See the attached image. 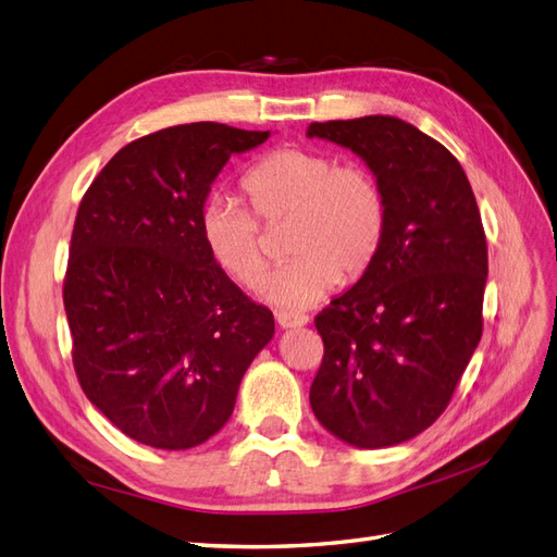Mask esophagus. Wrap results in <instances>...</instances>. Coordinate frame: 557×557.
Returning a JSON list of instances; mask_svg holds the SVG:
<instances>
[{"mask_svg": "<svg viewBox=\"0 0 557 557\" xmlns=\"http://www.w3.org/2000/svg\"><path fill=\"white\" fill-rule=\"evenodd\" d=\"M276 323H278L283 330H295V327H305V325L309 323V318L301 315V313L278 311V313H276Z\"/></svg>", "mask_w": 557, "mask_h": 557, "instance_id": "1", "label": "esophagus"}]
</instances>
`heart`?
<instances>
[{
  "label": "heart",
  "instance_id": "heart-1",
  "mask_svg": "<svg viewBox=\"0 0 557 557\" xmlns=\"http://www.w3.org/2000/svg\"><path fill=\"white\" fill-rule=\"evenodd\" d=\"M244 190L262 221L295 218L288 242L295 258L272 269L260 283V297L272 307L309 309L342 276L364 274L379 256L387 205L381 183L362 166H339L323 150L288 146L252 164ZM199 232L221 272L246 288L260 281V221L242 199L211 195L199 213Z\"/></svg>",
  "mask_w": 557,
  "mask_h": 557
}]
</instances>
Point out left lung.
I'll use <instances>...</instances> for the list:
<instances>
[{
    "mask_svg": "<svg viewBox=\"0 0 557 557\" xmlns=\"http://www.w3.org/2000/svg\"><path fill=\"white\" fill-rule=\"evenodd\" d=\"M307 137L356 153L387 205L379 256L315 318L325 356L311 409L344 444L397 446L444 413L481 342L487 246L476 197L450 150L401 117L311 123Z\"/></svg>",
    "mask_w": 557,
    "mask_h": 557,
    "instance_id": "1",
    "label": "left lung"
}]
</instances>
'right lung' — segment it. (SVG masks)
Returning a JSON list of instances; mask_svg holds the SVG:
<instances>
[{
    "mask_svg": "<svg viewBox=\"0 0 557 557\" xmlns=\"http://www.w3.org/2000/svg\"><path fill=\"white\" fill-rule=\"evenodd\" d=\"M269 139L221 123L148 134L83 197L64 311L83 393L129 440L185 450L221 432L274 315L211 260L199 213L232 156Z\"/></svg>",
    "mask_w": 557,
    "mask_h": 557,
    "instance_id": "obj_1",
    "label": "right lung"
}]
</instances>
